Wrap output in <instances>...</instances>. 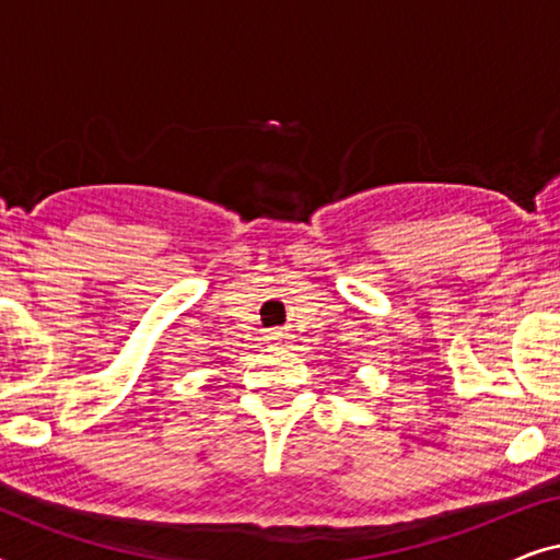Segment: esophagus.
<instances>
[{"mask_svg":"<svg viewBox=\"0 0 560 560\" xmlns=\"http://www.w3.org/2000/svg\"><path fill=\"white\" fill-rule=\"evenodd\" d=\"M270 339H272V341H282V339H288V334H285V331H272Z\"/></svg>","mask_w":560,"mask_h":560,"instance_id":"1","label":"esophagus"}]
</instances>
